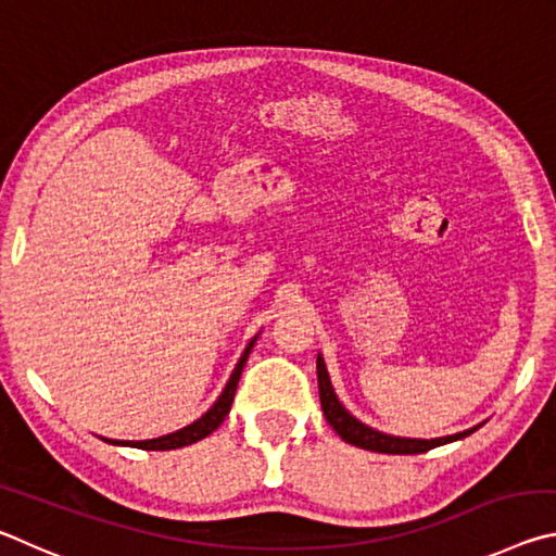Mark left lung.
Masks as SVG:
<instances>
[{"label": "left lung", "mask_w": 556, "mask_h": 556, "mask_svg": "<svg viewBox=\"0 0 556 556\" xmlns=\"http://www.w3.org/2000/svg\"><path fill=\"white\" fill-rule=\"evenodd\" d=\"M316 375H318V397H321V407H324L328 425L336 429V434L341 437L345 444H353V446L365 448V451H375V454H425V451H429V448H437V446L451 444V441L466 439L468 434H473L478 427H483V425H476L466 431H458V434L439 437V439H412V437L384 434V431L363 425L361 419L353 417V414L343 407V402L338 400V394L333 390L331 378H328V370H326L321 353H318V357H316Z\"/></svg>", "instance_id": "8db88e82"}]
</instances>
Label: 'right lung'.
<instances>
[{"label": "right lung", "mask_w": 556, "mask_h": 556, "mask_svg": "<svg viewBox=\"0 0 556 556\" xmlns=\"http://www.w3.org/2000/svg\"><path fill=\"white\" fill-rule=\"evenodd\" d=\"M257 336L252 338L248 345H244V351L240 355L238 365H235L230 380L225 382V388L218 394V400L213 402V407L205 412L203 417L195 419L193 425H188V427L178 429V431H172V434H164V437H156V439H144V441H119V439H105V437H102V441H108V444H112V446H135V448H144V451H172V448L195 444V441H201L208 434H213V431L223 425V419L228 417V412L232 407V400H235V390H238L242 368H244V363H248L250 351H252V345H255Z\"/></svg>", "instance_id": "right-lung-1"}]
</instances>
